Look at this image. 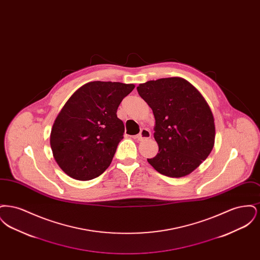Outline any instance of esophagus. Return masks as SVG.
Here are the masks:
<instances>
[{"label":"esophagus","mask_w":260,"mask_h":260,"mask_svg":"<svg viewBox=\"0 0 260 260\" xmlns=\"http://www.w3.org/2000/svg\"><path fill=\"white\" fill-rule=\"evenodd\" d=\"M151 137V133L149 131L148 128H142L139 133V135H137L136 136V139L138 141H142V140H145V139H148Z\"/></svg>","instance_id":"obj_1"}]
</instances>
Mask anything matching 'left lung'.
I'll return each instance as SVG.
<instances>
[{
    "mask_svg": "<svg viewBox=\"0 0 260 260\" xmlns=\"http://www.w3.org/2000/svg\"><path fill=\"white\" fill-rule=\"evenodd\" d=\"M155 117L159 153L149 164L170 177L194 172L211 152L215 139L210 105L196 87L180 77L148 81L137 87Z\"/></svg>",
    "mask_w": 260,
    "mask_h": 260,
    "instance_id": "8db88e82",
    "label": "left lung"
}]
</instances>
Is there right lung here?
I'll list each match as a JSON object with an SVG mask.
<instances>
[{
    "mask_svg": "<svg viewBox=\"0 0 260 260\" xmlns=\"http://www.w3.org/2000/svg\"><path fill=\"white\" fill-rule=\"evenodd\" d=\"M135 87L94 81L78 88L67 100L50 136L53 158L67 175L90 180L110 166L124 132L117 109Z\"/></svg>",
    "mask_w": 260,
    "mask_h": 260,
    "instance_id": "add662e5",
    "label": "right lung"
}]
</instances>
